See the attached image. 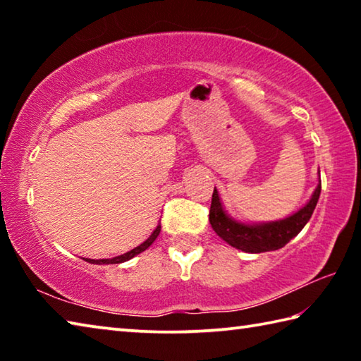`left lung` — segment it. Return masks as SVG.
<instances>
[{
	"mask_svg": "<svg viewBox=\"0 0 361 361\" xmlns=\"http://www.w3.org/2000/svg\"><path fill=\"white\" fill-rule=\"evenodd\" d=\"M320 191L322 181H319L314 194L310 195V199L305 202V205L283 219L267 223H243L228 215L215 188L212 195L209 219L213 231L224 242H228L231 247L242 250L245 253L274 252V250L282 248L291 239H295L299 232L302 231L304 226L307 224L315 210L317 202H319Z\"/></svg>",
	"mask_w": 361,
	"mask_h": 361,
	"instance_id": "left-lung-1",
	"label": "left lung"
}]
</instances>
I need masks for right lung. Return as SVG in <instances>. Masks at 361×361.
I'll return each mask as SVG.
<instances>
[{
  "label": "right lung",
  "instance_id": "right-lung-1",
  "mask_svg": "<svg viewBox=\"0 0 361 361\" xmlns=\"http://www.w3.org/2000/svg\"><path fill=\"white\" fill-rule=\"evenodd\" d=\"M159 232H161V224L156 226V229L151 232V235H149L148 239H146L143 243H140L138 247L132 248L130 252H127V253H124V255L114 256V258H109V259H89V258H85V261L90 262V264H119V262H126V261L132 259L133 256H137V255H140L142 252H145V250L148 248V247L151 245V243L157 239Z\"/></svg>",
  "mask_w": 361,
  "mask_h": 361
}]
</instances>
